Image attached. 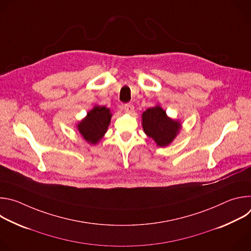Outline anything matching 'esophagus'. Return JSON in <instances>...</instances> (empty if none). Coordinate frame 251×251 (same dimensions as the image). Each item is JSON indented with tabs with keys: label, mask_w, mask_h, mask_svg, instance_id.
<instances>
[{
	"label": "esophagus",
	"mask_w": 251,
	"mask_h": 251,
	"mask_svg": "<svg viewBox=\"0 0 251 251\" xmlns=\"http://www.w3.org/2000/svg\"><path fill=\"white\" fill-rule=\"evenodd\" d=\"M124 111L126 113H128V114H132L133 111H134V106L132 104H130V103L125 104L124 105Z\"/></svg>",
	"instance_id": "34e87169"
}]
</instances>
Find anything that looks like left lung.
<instances>
[{
  "label": "left lung",
  "instance_id": "obj_1",
  "mask_svg": "<svg viewBox=\"0 0 251 251\" xmlns=\"http://www.w3.org/2000/svg\"><path fill=\"white\" fill-rule=\"evenodd\" d=\"M142 126L159 147L169 146L182 129L180 120L169 117L159 104L142 113Z\"/></svg>",
  "mask_w": 251,
  "mask_h": 251
}]
</instances>
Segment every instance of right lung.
<instances>
[{"instance_id": "1", "label": "right lung", "mask_w": 251, "mask_h": 251, "mask_svg": "<svg viewBox=\"0 0 251 251\" xmlns=\"http://www.w3.org/2000/svg\"><path fill=\"white\" fill-rule=\"evenodd\" d=\"M112 117L111 110L105 106L94 105L87 115L76 124V129L90 145H95L108 130Z\"/></svg>"}]
</instances>
